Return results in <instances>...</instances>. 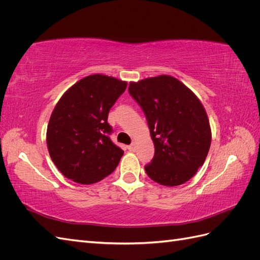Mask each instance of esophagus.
<instances>
[{
  "label": "esophagus",
  "mask_w": 260,
  "mask_h": 260,
  "mask_svg": "<svg viewBox=\"0 0 260 260\" xmlns=\"http://www.w3.org/2000/svg\"><path fill=\"white\" fill-rule=\"evenodd\" d=\"M128 149H129V151H131V152H135V151H136V143L132 142V143L128 146Z\"/></svg>",
  "instance_id": "esophagus-1"
}]
</instances>
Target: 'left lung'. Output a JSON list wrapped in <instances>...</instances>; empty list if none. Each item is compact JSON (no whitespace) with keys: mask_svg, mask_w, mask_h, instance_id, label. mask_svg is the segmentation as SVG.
Returning <instances> with one entry per match:
<instances>
[{"mask_svg":"<svg viewBox=\"0 0 260 260\" xmlns=\"http://www.w3.org/2000/svg\"><path fill=\"white\" fill-rule=\"evenodd\" d=\"M129 94L142 108L155 146L147 176L161 185L190 180L205 161L211 142L207 114L200 100L174 77L131 82Z\"/></svg>","mask_w":260,"mask_h":260,"instance_id":"obj_1","label":"left lung"}]
</instances>
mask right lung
<instances>
[{"label": "right lung", "mask_w": 260, "mask_h": 260, "mask_svg": "<svg viewBox=\"0 0 260 260\" xmlns=\"http://www.w3.org/2000/svg\"><path fill=\"white\" fill-rule=\"evenodd\" d=\"M127 88L116 78L91 75L65 92L50 118L46 142L66 178L92 184L116 169L123 151L111 140L109 109Z\"/></svg>", "instance_id": "add662e5"}]
</instances>
